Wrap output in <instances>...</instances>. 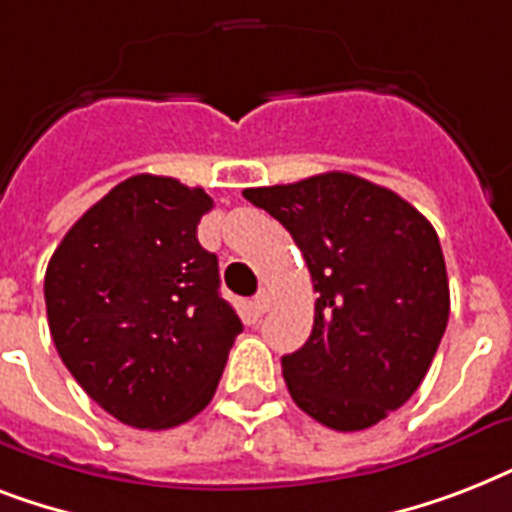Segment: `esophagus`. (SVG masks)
I'll return each mask as SVG.
<instances>
[{
	"label": "esophagus",
	"instance_id": "1",
	"mask_svg": "<svg viewBox=\"0 0 512 512\" xmlns=\"http://www.w3.org/2000/svg\"><path fill=\"white\" fill-rule=\"evenodd\" d=\"M252 308H255L257 316H263V313H268V308H271V295H268V292H260V295L255 297V303H252Z\"/></svg>",
	"mask_w": 512,
	"mask_h": 512
}]
</instances>
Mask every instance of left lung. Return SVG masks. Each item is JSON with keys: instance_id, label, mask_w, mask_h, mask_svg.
<instances>
[{"instance_id": "1", "label": "left lung", "mask_w": 512, "mask_h": 512, "mask_svg": "<svg viewBox=\"0 0 512 512\" xmlns=\"http://www.w3.org/2000/svg\"><path fill=\"white\" fill-rule=\"evenodd\" d=\"M311 271L305 345L281 358L289 396L332 430H364L420 388L449 321V279L433 225L390 188L350 172L247 188Z\"/></svg>"}]
</instances>
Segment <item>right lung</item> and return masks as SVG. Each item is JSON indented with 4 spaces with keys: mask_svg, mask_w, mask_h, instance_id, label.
I'll return each mask as SVG.
<instances>
[{
    "mask_svg": "<svg viewBox=\"0 0 512 512\" xmlns=\"http://www.w3.org/2000/svg\"><path fill=\"white\" fill-rule=\"evenodd\" d=\"M204 188L132 175L84 212L44 273L50 335L84 393L124 425L175 428L212 401L241 321L196 225Z\"/></svg>",
    "mask_w": 512,
    "mask_h": 512,
    "instance_id": "1",
    "label": "right lung"
}]
</instances>
